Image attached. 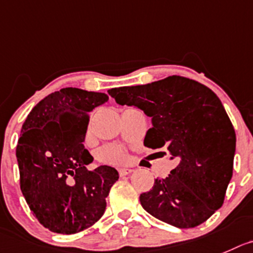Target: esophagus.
Returning a JSON list of instances; mask_svg holds the SVG:
<instances>
[{
	"label": "esophagus",
	"mask_w": 253,
	"mask_h": 253,
	"mask_svg": "<svg viewBox=\"0 0 253 253\" xmlns=\"http://www.w3.org/2000/svg\"><path fill=\"white\" fill-rule=\"evenodd\" d=\"M131 171H133V170L129 169V168H119V169H118V172H119L120 176H125V175L130 174Z\"/></svg>",
	"instance_id": "esophagus-1"
}]
</instances>
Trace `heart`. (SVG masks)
I'll use <instances>...</instances> for the list:
<instances>
[{"label":"heart","mask_w":253,"mask_h":253,"mask_svg":"<svg viewBox=\"0 0 253 253\" xmlns=\"http://www.w3.org/2000/svg\"><path fill=\"white\" fill-rule=\"evenodd\" d=\"M97 159L108 165H120L128 161V153L120 145H105L97 151Z\"/></svg>","instance_id":"b5f03b06"}]
</instances>
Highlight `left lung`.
Instances as JSON below:
<instances>
[{
	"mask_svg": "<svg viewBox=\"0 0 253 253\" xmlns=\"http://www.w3.org/2000/svg\"><path fill=\"white\" fill-rule=\"evenodd\" d=\"M108 93L118 104L151 117L144 145L164 148L177 163L169 176L155 179L153 189L140 195L144 210L179 228L205 222L222 206L236 150L235 129L217 95L180 76Z\"/></svg>",
	"mask_w": 253,
	"mask_h": 253,
	"instance_id": "obj_1",
	"label": "left lung"
}]
</instances>
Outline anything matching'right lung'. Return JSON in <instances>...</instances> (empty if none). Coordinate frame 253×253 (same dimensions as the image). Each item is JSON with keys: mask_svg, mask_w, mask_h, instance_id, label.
<instances>
[{"mask_svg": "<svg viewBox=\"0 0 253 253\" xmlns=\"http://www.w3.org/2000/svg\"><path fill=\"white\" fill-rule=\"evenodd\" d=\"M108 99L105 93L63 88L41 100L23 123L16 148L21 191L52 232L72 235L94 225L119 179L114 168H85L93 161L83 145L89 113Z\"/></svg>", "mask_w": 253, "mask_h": 253, "instance_id": "obj_1", "label": "right lung"}]
</instances>
